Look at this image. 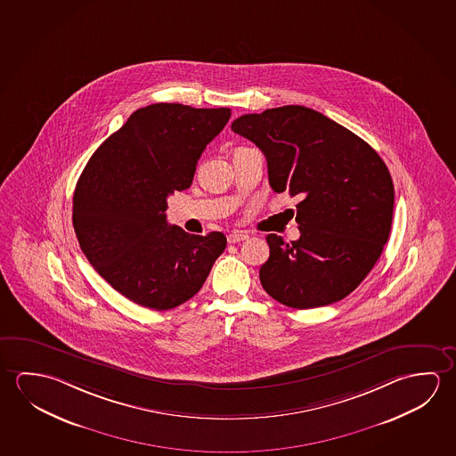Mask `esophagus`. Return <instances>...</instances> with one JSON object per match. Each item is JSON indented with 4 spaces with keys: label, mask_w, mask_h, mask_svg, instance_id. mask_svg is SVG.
<instances>
[{
    "label": "esophagus",
    "mask_w": 456,
    "mask_h": 456,
    "mask_svg": "<svg viewBox=\"0 0 456 456\" xmlns=\"http://www.w3.org/2000/svg\"><path fill=\"white\" fill-rule=\"evenodd\" d=\"M247 233H243V232H232L227 235V241L229 243H239V241H243V240H247Z\"/></svg>",
    "instance_id": "34e87169"
}]
</instances>
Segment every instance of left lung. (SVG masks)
<instances>
[{
	"instance_id": "8db88e82",
	"label": "left lung",
	"mask_w": 456,
	"mask_h": 456,
	"mask_svg": "<svg viewBox=\"0 0 456 456\" xmlns=\"http://www.w3.org/2000/svg\"><path fill=\"white\" fill-rule=\"evenodd\" d=\"M232 130L264 152L275 192L302 199L296 205L299 240L267 235L262 288L299 310L346 297L388 241L395 208L388 167L358 134L305 106L245 114Z\"/></svg>"
}]
</instances>
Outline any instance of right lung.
<instances>
[{
	"instance_id": "add662e5",
	"label": "right lung",
	"mask_w": 456,
	"mask_h": 456,
	"mask_svg": "<svg viewBox=\"0 0 456 456\" xmlns=\"http://www.w3.org/2000/svg\"><path fill=\"white\" fill-rule=\"evenodd\" d=\"M229 108L156 103L102 142L73 195L79 247L98 275L138 305L170 310L200 291L227 245L223 232L168 225L167 197L192 184L203 151Z\"/></svg>"
}]
</instances>
